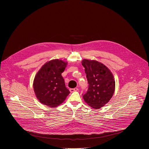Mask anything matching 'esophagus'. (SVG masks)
<instances>
[{"instance_id":"esophagus-1","label":"esophagus","mask_w":149,"mask_h":149,"mask_svg":"<svg viewBox=\"0 0 149 149\" xmlns=\"http://www.w3.org/2000/svg\"><path fill=\"white\" fill-rule=\"evenodd\" d=\"M78 88H71L70 89V92H76V91H78Z\"/></svg>"}]
</instances>
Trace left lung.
Returning a JSON list of instances; mask_svg holds the SVG:
<instances>
[{
	"instance_id": "8db88e82",
	"label": "left lung",
	"mask_w": 149,
	"mask_h": 149,
	"mask_svg": "<svg viewBox=\"0 0 149 149\" xmlns=\"http://www.w3.org/2000/svg\"><path fill=\"white\" fill-rule=\"evenodd\" d=\"M85 68L88 85V91L83 95L85 102L97 109L104 106L113 95L115 80L109 69L95 60L84 59L81 61Z\"/></svg>"
}]
</instances>
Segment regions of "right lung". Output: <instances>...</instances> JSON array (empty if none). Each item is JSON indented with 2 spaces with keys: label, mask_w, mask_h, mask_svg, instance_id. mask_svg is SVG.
Segmentation results:
<instances>
[{
  "label": "right lung",
  "mask_w": 149,
  "mask_h": 149,
  "mask_svg": "<svg viewBox=\"0 0 149 149\" xmlns=\"http://www.w3.org/2000/svg\"><path fill=\"white\" fill-rule=\"evenodd\" d=\"M67 64L61 60H52L44 64L36 74L33 89L37 98L43 104L56 107L69 94L61 75Z\"/></svg>",
  "instance_id": "obj_1"
}]
</instances>
